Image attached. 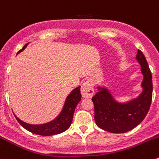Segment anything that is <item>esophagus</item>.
<instances>
[{
	"label": "esophagus",
	"mask_w": 159,
	"mask_h": 159,
	"mask_svg": "<svg viewBox=\"0 0 159 159\" xmlns=\"http://www.w3.org/2000/svg\"><path fill=\"white\" fill-rule=\"evenodd\" d=\"M94 93L93 86L90 81H86L82 84L81 94L82 97L84 98H89L93 96Z\"/></svg>",
	"instance_id": "1"
}]
</instances>
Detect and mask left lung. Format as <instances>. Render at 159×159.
Here are the masks:
<instances>
[{
  "label": "left lung",
  "mask_w": 159,
  "mask_h": 159,
  "mask_svg": "<svg viewBox=\"0 0 159 159\" xmlns=\"http://www.w3.org/2000/svg\"><path fill=\"white\" fill-rule=\"evenodd\" d=\"M136 60L143 76L141 91L138 97L127 101H118L108 87L97 85L93 97L94 119L97 126L111 133H125L141 123L147 115L152 98V77L142 52L138 50Z\"/></svg>",
  "instance_id": "8db88e82"
}]
</instances>
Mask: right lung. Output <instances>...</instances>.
Returning a JSON list of instances; mask_svg holds the SVG:
<instances>
[{
  "label": "right lung",
  "mask_w": 159,
  "mask_h": 159,
  "mask_svg": "<svg viewBox=\"0 0 159 159\" xmlns=\"http://www.w3.org/2000/svg\"><path fill=\"white\" fill-rule=\"evenodd\" d=\"M28 45V43L26 44L17 53V55L24 51ZM80 100H81L80 86H78V87L73 89L68 94L66 98L63 107L57 117L47 123L40 124V125H31V124L26 123V122L20 120L15 114H14L20 125L23 128H25L27 131L35 134L42 135V136H51V135L58 134L64 132L70 128L73 118L75 109Z\"/></svg>",
  "instance_id": "add662e5"
}]
</instances>
